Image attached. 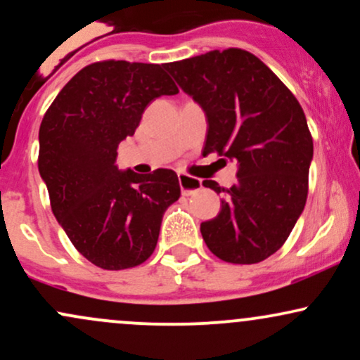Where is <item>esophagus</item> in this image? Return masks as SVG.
<instances>
[{"label":"esophagus","instance_id":"esophagus-1","mask_svg":"<svg viewBox=\"0 0 360 360\" xmlns=\"http://www.w3.org/2000/svg\"><path fill=\"white\" fill-rule=\"evenodd\" d=\"M177 177H179L181 191H183V194H186V196L198 193L201 189V181L196 179V177L188 176V174H179Z\"/></svg>","mask_w":360,"mask_h":360}]
</instances>
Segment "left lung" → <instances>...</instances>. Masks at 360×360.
<instances>
[{"instance_id":"8db88e82","label":"left lung","mask_w":360,"mask_h":360,"mask_svg":"<svg viewBox=\"0 0 360 360\" xmlns=\"http://www.w3.org/2000/svg\"><path fill=\"white\" fill-rule=\"evenodd\" d=\"M166 69L203 106V155L217 152L238 162L230 189L203 181L226 193L218 217L201 223L205 243L230 264L267 259L288 240L307 205L313 139L300 101L243 49L206 52Z\"/></svg>"}]
</instances>
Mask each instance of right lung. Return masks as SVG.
Returning <instances> with one entry per match:
<instances>
[{"label": "right lung", "mask_w": 360, "mask_h": 360, "mask_svg": "<svg viewBox=\"0 0 360 360\" xmlns=\"http://www.w3.org/2000/svg\"><path fill=\"white\" fill-rule=\"evenodd\" d=\"M179 93L164 65L100 60L82 68L45 111L39 171L53 217L79 254L106 271L140 266L155 250L162 214L179 200L177 174L120 172L118 143L155 98Z\"/></svg>", "instance_id": "add662e5"}]
</instances>
